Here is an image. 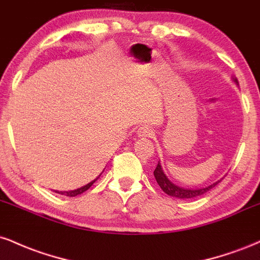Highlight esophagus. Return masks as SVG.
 <instances>
[{
    "label": "esophagus",
    "mask_w": 260,
    "mask_h": 260,
    "mask_svg": "<svg viewBox=\"0 0 260 260\" xmlns=\"http://www.w3.org/2000/svg\"><path fill=\"white\" fill-rule=\"evenodd\" d=\"M138 136L140 137V138H150L151 136H153L154 134V132H153V129H151L150 127H147V126H143V127H140L139 129H138Z\"/></svg>",
    "instance_id": "esophagus-1"
}]
</instances>
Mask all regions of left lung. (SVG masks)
<instances>
[{"instance_id":"left-lung-1","label":"left lung","mask_w":260,"mask_h":260,"mask_svg":"<svg viewBox=\"0 0 260 260\" xmlns=\"http://www.w3.org/2000/svg\"><path fill=\"white\" fill-rule=\"evenodd\" d=\"M232 79H234V82L238 85L237 79L236 78H232ZM154 176H155V180H156V182H157V184H159L161 189H162L166 194L175 197V198H178V199H190V198H196V197L204 194V193H207L208 190H210L211 188L215 187L217 184V182H220V181H217V182H215V183L210 184V186H208V187L196 188V189H193V188L180 187V186H177V184L172 183V182L168 178V176L164 174V170H162V168H161L160 161L157 162L156 169H155Z\"/></svg>"}]
</instances>
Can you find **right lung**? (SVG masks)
<instances>
[{"label":"right lung","mask_w":260,"mask_h":260,"mask_svg":"<svg viewBox=\"0 0 260 260\" xmlns=\"http://www.w3.org/2000/svg\"><path fill=\"white\" fill-rule=\"evenodd\" d=\"M104 172V171H103ZM101 175V174H100ZM100 175L98 176L96 178H95V180H92L91 182H89L88 184H85V186H83V187H80V188H77V189H74V190H55L56 193H58V194H62V196H67V197H76V196H79V194H82L83 192H85L86 189H89V188H90L92 184H94V182L98 180V178L100 177Z\"/></svg>","instance_id":"right-lung-1"}]
</instances>
